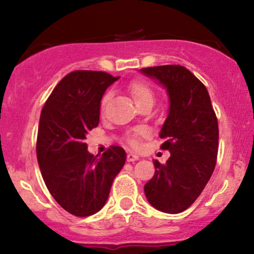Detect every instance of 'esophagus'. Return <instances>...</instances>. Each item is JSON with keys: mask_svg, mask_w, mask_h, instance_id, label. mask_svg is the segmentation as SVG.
Listing matches in <instances>:
<instances>
[{"mask_svg": "<svg viewBox=\"0 0 254 254\" xmlns=\"http://www.w3.org/2000/svg\"><path fill=\"white\" fill-rule=\"evenodd\" d=\"M139 159L138 155H136L135 153H129L127 154V161L129 162H133V161H137V160Z\"/></svg>", "mask_w": 254, "mask_h": 254, "instance_id": "34e87169", "label": "esophagus"}]
</instances>
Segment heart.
<instances>
[{"label": "heart", "instance_id": "heart-1", "mask_svg": "<svg viewBox=\"0 0 254 254\" xmlns=\"http://www.w3.org/2000/svg\"><path fill=\"white\" fill-rule=\"evenodd\" d=\"M129 92L131 94V97H132L133 101H135V104H139L142 103V101H145V100H149V101H153L154 99V93H153V89L150 88V86L148 83L143 82V81H135V82H132L129 86ZM110 95L106 94L103 99V101H101V106H104L105 104H106V101L109 100ZM144 129H137L135 130V132L132 133V135H130L129 137V142L131 145H137V136H141V135H144Z\"/></svg>", "mask_w": 254, "mask_h": 254}]
</instances>
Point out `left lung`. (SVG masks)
<instances>
[{
  "label": "left lung",
  "mask_w": 254,
  "mask_h": 254,
  "mask_svg": "<svg viewBox=\"0 0 254 254\" xmlns=\"http://www.w3.org/2000/svg\"><path fill=\"white\" fill-rule=\"evenodd\" d=\"M166 89L168 115L160 130L162 149L171 153L166 165L154 160L155 173L144 185L151 206L167 214L189 208L210 179L218 149L217 118L208 89L182 65L141 69Z\"/></svg>",
  "instance_id": "8db88e82"
}]
</instances>
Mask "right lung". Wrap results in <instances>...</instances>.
Segmentation results:
<instances>
[{"label":"right lung","mask_w":254,"mask_h":254,"mask_svg":"<svg viewBox=\"0 0 254 254\" xmlns=\"http://www.w3.org/2000/svg\"><path fill=\"white\" fill-rule=\"evenodd\" d=\"M118 78L104 71H72L55 87L40 113L37 159L43 179L55 200L75 216L103 208L127 160L122 147L94 156L84 143L99 125L105 90Z\"/></svg>","instance_id":"1"}]
</instances>
